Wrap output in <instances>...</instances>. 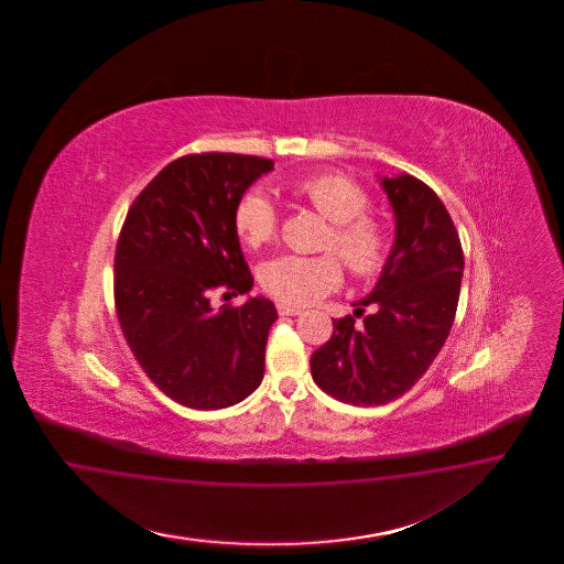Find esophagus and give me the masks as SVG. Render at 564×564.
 Returning a JSON list of instances; mask_svg holds the SVG:
<instances>
[{"instance_id":"1","label":"esophagus","mask_w":564,"mask_h":564,"mask_svg":"<svg viewBox=\"0 0 564 564\" xmlns=\"http://www.w3.org/2000/svg\"><path fill=\"white\" fill-rule=\"evenodd\" d=\"M276 312L281 314V316H297L302 310L297 306H290V304H283V302H279L276 304Z\"/></svg>"}]
</instances>
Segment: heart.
<instances>
[{"instance_id": "b5f03b06", "label": "heart", "mask_w": 564, "mask_h": 564, "mask_svg": "<svg viewBox=\"0 0 564 564\" xmlns=\"http://www.w3.org/2000/svg\"><path fill=\"white\" fill-rule=\"evenodd\" d=\"M295 194L330 221L323 250L339 253L349 273L372 279L384 271L393 241L387 225L366 213L370 208L366 189L341 173H318L300 182ZM234 225L248 248H262L276 236L279 217L262 189H248L236 205ZM260 283L279 302L306 306L339 290L341 261L330 252L321 257L281 254L260 269Z\"/></svg>"}]
</instances>
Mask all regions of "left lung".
<instances>
[{
	"label": "left lung",
	"mask_w": 564,
	"mask_h": 564,
	"mask_svg": "<svg viewBox=\"0 0 564 564\" xmlns=\"http://www.w3.org/2000/svg\"><path fill=\"white\" fill-rule=\"evenodd\" d=\"M397 221L393 250L375 291L358 302L377 312L333 321L310 358L314 382L349 405H384L408 393L443 349L459 304L463 248L436 192L413 175L382 177Z\"/></svg>",
	"instance_id": "left-lung-1"
}]
</instances>
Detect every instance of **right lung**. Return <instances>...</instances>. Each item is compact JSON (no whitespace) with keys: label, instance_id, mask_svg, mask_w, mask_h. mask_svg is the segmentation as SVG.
I'll use <instances>...</instances> for the list:
<instances>
[{"label":"right lung","instance_id":"add662e5","mask_svg":"<svg viewBox=\"0 0 564 564\" xmlns=\"http://www.w3.org/2000/svg\"><path fill=\"white\" fill-rule=\"evenodd\" d=\"M273 165L254 154H184L154 175L121 225L113 267L121 333L154 384L192 410L236 405L262 382L273 302L215 310L210 297L254 285L234 210Z\"/></svg>","mask_w":564,"mask_h":564}]
</instances>
